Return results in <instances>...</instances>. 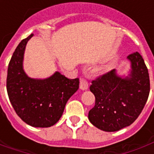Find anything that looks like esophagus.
Here are the masks:
<instances>
[{
    "mask_svg": "<svg viewBox=\"0 0 154 154\" xmlns=\"http://www.w3.org/2000/svg\"><path fill=\"white\" fill-rule=\"evenodd\" d=\"M88 88V82L85 78H81L80 79V89L81 90H87Z\"/></svg>",
    "mask_w": 154,
    "mask_h": 154,
    "instance_id": "1",
    "label": "esophagus"
}]
</instances>
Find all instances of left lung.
<instances>
[{
    "instance_id": "left-lung-1",
    "label": "left lung",
    "mask_w": 154,
    "mask_h": 154,
    "mask_svg": "<svg viewBox=\"0 0 154 154\" xmlns=\"http://www.w3.org/2000/svg\"><path fill=\"white\" fill-rule=\"evenodd\" d=\"M130 69L120 76L113 69L92 81L95 106L89 111L90 122L100 130L115 132L134 122L145 106L150 91L148 68L135 52L127 57Z\"/></svg>"
}]
</instances>
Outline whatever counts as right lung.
<instances>
[{
    "label": "right lung",
    "mask_w": 154,
    "mask_h": 154,
    "mask_svg": "<svg viewBox=\"0 0 154 154\" xmlns=\"http://www.w3.org/2000/svg\"><path fill=\"white\" fill-rule=\"evenodd\" d=\"M30 35L18 44L9 63L6 88L9 99L19 117L29 125L47 128L55 125L64 108L79 88V79H69L59 72L39 79L26 74L24 54Z\"/></svg>",
    "instance_id": "1"
}]
</instances>
